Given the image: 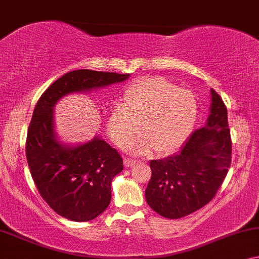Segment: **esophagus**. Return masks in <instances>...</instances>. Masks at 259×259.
<instances>
[{
  "label": "esophagus",
  "instance_id": "esophagus-1",
  "mask_svg": "<svg viewBox=\"0 0 259 259\" xmlns=\"http://www.w3.org/2000/svg\"><path fill=\"white\" fill-rule=\"evenodd\" d=\"M136 162H137L136 159L128 158V157H125L124 161H123V163H124V166H125V167H129V166L135 165V164H136Z\"/></svg>",
  "mask_w": 259,
  "mask_h": 259
}]
</instances>
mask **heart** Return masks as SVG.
I'll list each match as a JSON object with an SVG mask.
<instances>
[{
	"mask_svg": "<svg viewBox=\"0 0 259 259\" xmlns=\"http://www.w3.org/2000/svg\"><path fill=\"white\" fill-rule=\"evenodd\" d=\"M197 116L194 93L164 77H145L130 84L123 94V103L112 108L108 131L118 147H125L141 122L144 134L133 143L135 150L145 152L155 148L159 154H170L188 140Z\"/></svg>",
	"mask_w": 259,
	"mask_h": 259,
	"instance_id": "1",
	"label": "heart"
}]
</instances>
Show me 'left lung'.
Listing matches in <instances>:
<instances>
[{"label": "left lung", "mask_w": 259, "mask_h": 259, "mask_svg": "<svg viewBox=\"0 0 259 259\" xmlns=\"http://www.w3.org/2000/svg\"><path fill=\"white\" fill-rule=\"evenodd\" d=\"M230 163L227 107L220 95L211 89L210 114L205 125L192 133L177 154L150 161L147 203L170 220L188 216L214 197Z\"/></svg>", "instance_id": "left-lung-1"}]
</instances>
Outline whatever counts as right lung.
<instances>
[{
	"label": "right lung",
	"instance_id": "add662e5",
	"mask_svg": "<svg viewBox=\"0 0 259 259\" xmlns=\"http://www.w3.org/2000/svg\"><path fill=\"white\" fill-rule=\"evenodd\" d=\"M129 77L89 69L69 71L43 93L34 109L25 147L29 169L42 198L67 220L88 222L107 209L111 182L123 170V159L100 135L83 143L62 142L55 105L68 95L88 94Z\"/></svg>",
	"mask_w": 259,
	"mask_h": 259
}]
</instances>
